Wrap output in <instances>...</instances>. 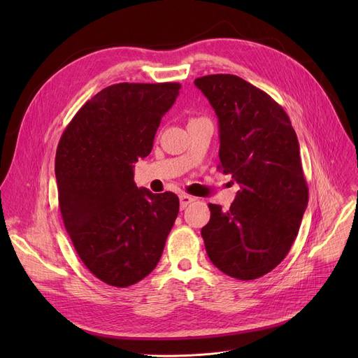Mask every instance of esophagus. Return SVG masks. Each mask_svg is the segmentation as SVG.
I'll return each mask as SVG.
<instances>
[{
  "label": "esophagus",
  "instance_id": "34e87169",
  "mask_svg": "<svg viewBox=\"0 0 358 358\" xmlns=\"http://www.w3.org/2000/svg\"><path fill=\"white\" fill-rule=\"evenodd\" d=\"M196 199L194 197H192V196H189V194H181L180 196V208L184 210L187 206H189L190 203H193Z\"/></svg>",
  "mask_w": 358,
  "mask_h": 358
}]
</instances>
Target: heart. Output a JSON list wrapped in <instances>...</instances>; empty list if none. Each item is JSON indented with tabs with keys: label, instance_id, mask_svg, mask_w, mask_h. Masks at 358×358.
<instances>
[{
	"label": "heart",
	"instance_id": "1",
	"mask_svg": "<svg viewBox=\"0 0 358 358\" xmlns=\"http://www.w3.org/2000/svg\"><path fill=\"white\" fill-rule=\"evenodd\" d=\"M204 117H193V119H190V123H193V122H197V120H203Z\"/></svg>",
	"mask_w": 358,
	"mask_h": 358
}]
</instances>
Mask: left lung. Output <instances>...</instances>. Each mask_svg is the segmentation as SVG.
Wrapping results in <instances>:
<instances>
[{
	"mask_svg": "<svg viewBox=\"0 0 358 358\" xmlns=\"http://www.w3.org/2000/svg\"><path fill=\"white\" fill-rule=\"evenodd\" d=\"M219 119V169L241 185L229 210L209 204L206 252L224 274L255 280L283 261L308 206L296 131L267 92L236 75L194 80Z\"/></svg>",
	"mask_w": 358,
	"mask_h": 358,
	"instance_id": "obj_1",
	"label": "left lung"
}]
</instances>
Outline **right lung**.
Here are the masks:
<instances>
[{
  "instance_id": "add662e5",
  "label": "right lung",
  "mask_w": 358,
  "mask_h": 358,
  "mask_svg": "<svg viewBox=\"0 0 358 358\" xmlns=\"http://www.w3.org/2000/svg\"><path fill=\"white\" fill-rule=\"evenodd\" d=\"M178 83L106 87L64 130L55 174L65 229L84 266L115 287L152 271L180 210L177 194L138 189L134 164L150 154Z\"/></svg>"
}]
</instances>
